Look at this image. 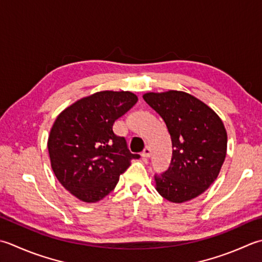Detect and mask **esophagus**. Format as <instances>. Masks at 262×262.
Masks as SVG:
<instances>
[{"label": "esophagus", "instance_id": "esophagus-1", "mask_svg": "<svg viewBox=\"0 0 262 262\" xmlns=\"http://www.w3.org/2000/svg\"><path fill=\"white\" fill-rule=\"evenodd\" d=\"M150 156H151V148L148 147V146H146L144 150H143V152H142V157L143 158H150Z\"/></svg>", "mask_w": 262, "mask_h": 262}]
</instances>
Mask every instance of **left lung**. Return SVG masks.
Returning a JSON list of instances; mask_svg holds the SVG:
<instances>
[{
  "instance_id": "1",
  "label": "left lung",
  "mask_w": 262,
  "mask_h": 262,
  "mask_svg": "<svg viewBox=\"0 0 262 262\" xmlns=\"http://www.w3.org/2000/svg\"><path fill=\"white\" fill-rule=\"evenodd\" d=\"M143 99L166 122L172 143L168 170L156 175V189L172 203L201 195L216 181L226 158L223 120L201 100L182 91L148 92Z\"/></svg>"
}]
</instances>
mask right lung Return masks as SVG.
I'll return each mask as SVG.
<instances>
[{
    "mask_svg": "<svg viewBox=\"0 0 262 262\" xmlns=\"http://www.w3.org/2000/svg\"><path fill=\"white\" fill-rule=\"evenodd\" d=\"M136 102L128 91L96 92L56 117L48 140L51 167L61 185L80 201L99 202L116 187L133 159L140 158L112 129Z\"/></svg>",
    "mask_w": 262,
    "mask_h": 262,
    "instance_id": "1",
    "label": "right lung"
}]
</instances>
